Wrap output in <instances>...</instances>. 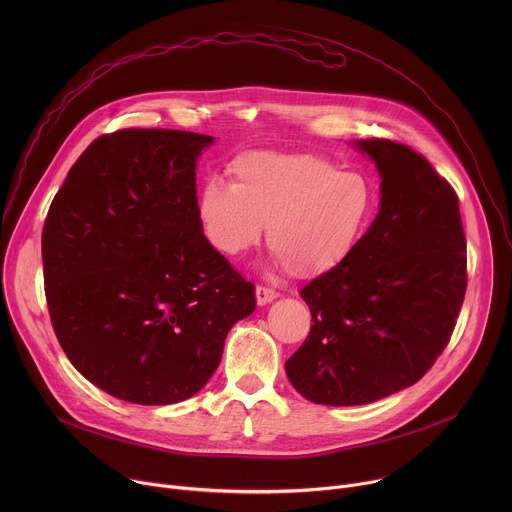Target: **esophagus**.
Listing matches in <instances>:
<instances>
[{"instance_id": "obj_1", "label": "esophagus", "mask_w": 512, "mask_h": 512, "mask_svg": "<svg viewBox=\"0 0 512 512\" xmlns=\"http://www.w3.org/2000/svg\"><path fill=\"white\" fill-rule=\"evenodd\" d=\"M255 298H257V306H267V304H271V302L277 298V291L259 285V287L255 289Z\"/></svg>"}]
</instances>
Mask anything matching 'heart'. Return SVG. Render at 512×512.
<instances>
[{
    "label": "heart",
    "mask_w": 512,
    "mask_h": 512,
    "mask_svg": "<svg viewBox=\"0 0 512 512\" xmlns=\"http://www.w3.org/2000/svg\"><path fill=\"white\" fill-rule=\"evenodd\" d=\"M233 184L208 182L196 214L208 245L237 257L267 225V243L298 277L340 267L369 231L377 198L367 176L310 154L253 152L231 164Z\"/></svg>",
    "instance_id": "1"
}]
</instances>
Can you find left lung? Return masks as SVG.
I'll return each mask as SVG.
<instances>
[{"label": "left lung", "instance_id": "1", "mask_svg": "<svg viewBox=\"0 0 512 512\" xmlns=\"http://www.w3.org/2000/svg\"><path fill=\"white\" fill-rule=\"evenodd\" d=\"M381 176L379 214L354 253L302 289L312 314L285 373L312 403L367 405L417 383L446 348L466 294L452 186L407 145L356 139Z\"/></svg>", "mask_w": 512, "mask_h": 512}]
</instances>
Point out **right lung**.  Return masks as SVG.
Wrapping results in <instances>:
<instances>
[{
    "label": "right lung",
    "mask_w": 512,
    "mask_h": 512,
    "mask_svg": "<svg viewBox=\"0 0 512 512\" xmlns=\"http://www.w3.org/2000/svg\"><path fill=\"white\" fill-rule=\"evenodd\" d=\"M214 137L123 129L70 168L42 231L50 320L68 360L137 405L196 395L255 287L214 251L196 214V164Z\"/></svg>",
    "instance_id": "1"
}]
</instances>
